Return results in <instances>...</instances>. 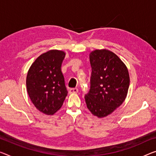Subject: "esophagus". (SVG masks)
<instances>
[{
    "label": "esophagus",
    "mask_w": 156,
    "mask_h": 156,
    "mask_svg": "<svg viewBox=\"0 0 156 156\" xmlns=\"http://www.w3.org/2000/svg\"><path fill=\"white\" fill-rule=\"evenodd\" d=\"M79 91L78 88H70V90H69V93L72 94V93H77Z\"/></svg>",
    "instance_id": "obj_1"
}]
</instances>
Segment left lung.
I'll list each match as a JSON object with an SVG mask.
<instances>
[{"label":"left lung","mask_w":156,"mask_h":156,"mask_svg":"<svg viewBox=\"0 0 156 156\" xmlns=\"http://www.w3.org/2000/svg\"><path fill=\"white\" fill-rule=\"evenodd\" d=\"M90 88L85 95L88 110L101 119L111 114L126 100L130 85L128 68L108 49H95L89 54Z\"/></svg>","instance_id":"8db88e82"}]
</instances>
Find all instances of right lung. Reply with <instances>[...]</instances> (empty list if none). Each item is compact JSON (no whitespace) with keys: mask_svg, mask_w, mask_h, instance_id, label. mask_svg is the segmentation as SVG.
Instances as JSON below:
<instances>
[{"mask_svg":"<svg viewBox=\"0 0 156 156\" xmlns=\"http://www.w3.org/2000/svg\"><path fill=\"white\" fill-rule=\"evenodd\" d=\"M66 52L51 49L38 56L26 76V88L34 106L46 115L61 109L68 90L61 71Z\"/></svg>","mask_w":156,"mask_h":156,"instance_id":"1","label":"right lung"}]
</instances>
